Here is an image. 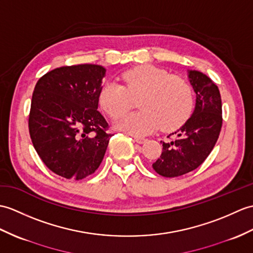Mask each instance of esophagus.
Segmentation results:
<instances>
[{
	"label": "esophagus",
	"instance_id": "esophagus-1",
	"mask_svg": "<svg viewBox=\"0 0 253 253\" xmlns=\"http://www.w3.org/2000/svg\"><path fill=\"white\" fill-rule=\"evenodd\" d=\"M133 140L136 141V142H137V143H139V144H142V143H144L145 141H146L144 138H141V137H134V138H133Z\"/></svg>",
	"mask_w": 253,
	"mask_h": 253
}]
</instances>
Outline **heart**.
I'll use <instances>...</instances> for the list:
<instances>
[{"mask_svg":"<svg viewBox=\"0 0 253 253\" xmlns=\"http://www.w3.org/2000/svg\"><path fill=\"white\" fill-rule=\"evenodd\" d=\"M126 87L109 82L99 95L101 108L111 116L126 110L132 98L138 100V113L117 116L114 125L133 136H145L156 129L170 131L187 120L193 108L190 85L179 76L151 64L139 66L123 74Z\"/></svg>","mask_w":253,"mask_h":253,"instance_id":"heart-1","label":"heart"}]
</instances>
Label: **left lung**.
<instances>
[{"mask_svg": "<svg viewBox=\"0 0 253 253\" xmlns=\"http://www.w3.org/2000/svg\"><path fill=\"white\" fill-rule=\"evenodd\" d=\"M187 79L196 95L191 117L163 142L161 157L153 164L155 171L166 178L185 174L201 166L219 138L222 127V102L219 88L210 78L187 70Z\"/></svg>", "mask_w": 253, "mask_h": 253, "instance_id": "obj_1", "label": "left lung"}]
</instances>
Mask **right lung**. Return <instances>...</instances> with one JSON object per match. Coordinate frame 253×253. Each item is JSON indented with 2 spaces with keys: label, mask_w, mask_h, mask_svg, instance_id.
<instances>
[{
  "label": "right lung",
  "mask_w": 253,
  "mask_h": 253,
  "mask_svg": "<svg viewBox=\"0 0 253 253\" xmlns=\"http://www.w3.org/2000/svg\"><path fill=\"white\" fill-rule=\"evenodd\" d=\"M105 70L98 64L57 68L34 87L29 131L52 172L82 180L101 164L111 134L97 110Z\"/></svg>",
  "instance_id": "1"
}]
</instances>
